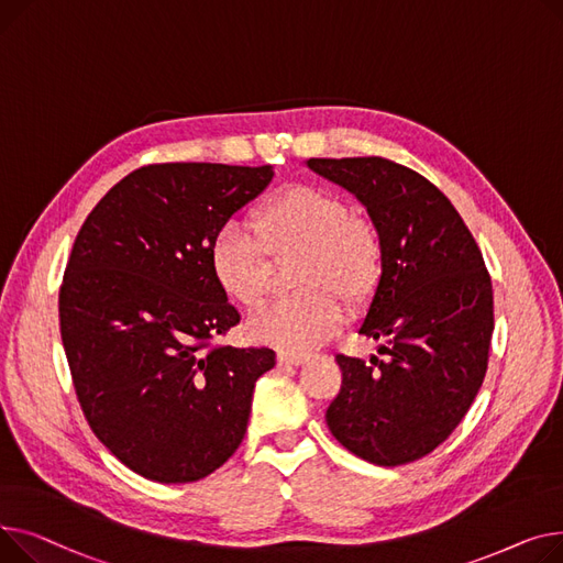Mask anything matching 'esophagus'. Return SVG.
<instances>
[{
	"label": "esophagus",
	"instance_id": "34e87169",
	"mask_svg": "<svg viewBox=\"0 0 563 563\" xmlns=\"http://www.w3.org/2000/svg\"><path fill=\"white\" fill-rule=\"evenodd\" d=\"M277 361L282 363V366H302V363L307 361V354H295V352H279V354H277Z\"/></svg>",
	"mask_w": 563,
	"mask_h": 563
}]
</instances>
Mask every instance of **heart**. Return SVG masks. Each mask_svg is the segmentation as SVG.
<instances>
[{
    "label": "heart",
    "instance_id": "heart-1",
    "mask_svg": "<svg viewBox=\"0 0 563 563\" xmlns=\"http://www.w3.org/2000/svg\"><path fill=\"white\" fill-rule=\"evenodd\" d=\"M252 229L227 222L209 247V268L218 288L245 309L261 305L268 288V254L302 252L292 297L271 302L252 316L250 336L284 352H309L343 322L345 302L358 305L375 290L382 252L368 224L352 220L341 197L292 186L268 197Z\"/></svg>",
    "mask_w": 563,
    "mask_h": 563
}]
</instances>
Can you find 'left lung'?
Returning a JSON list of instances; mask_svg holds the SVG:
<instances>
[{
	"label": "left lung",
	"instance_id": "8db88e82",
	"mask_svg": "<svg viewBox=\"0 0 563 563\" xmlns=\"http://www.w3.org/2000/svg\"><path fill=\"white\" fill-rule=\"evenodd\" d=\"M377 231L382 273L356 332L382 341L373 366L336 356L341 390L324 420L334 439L377 466L439 448L471 409L486 375L493 286L482 252L448 197L379 156L309 158Z\"/></svg>",
	"mask_w": 563,
	"mask_h": 563
}]
</instances>
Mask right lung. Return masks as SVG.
I'll use <instances>...</instances> for the list:
<instances>
[{
  "label": "right lung",
  "instance_id": "obj_1",
  "mask_svg": "<svg viewBox=\"0 0 563 563\" xmlns=\"http://www.w3.org/2000/svg\"><path fill=\"white\" fill-rule=\"evenodd\" d=\"M273 165L158 163L118 181L79 229L58 292L84 416L152 482L211 475L241 445L271 347H211L241 316L213 282L218 231L273 181Z\"/></svg>",
  "mask_w": 563,
  "mask_h": 563
}]
</instances>
